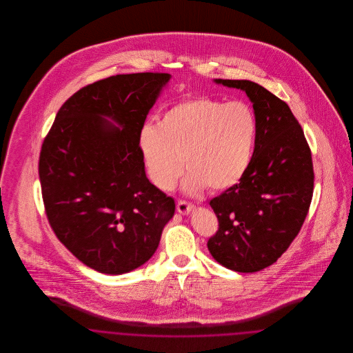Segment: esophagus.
I'll list each match as a JSON object with an SVG mask.
<instances>
[{"mask_svg":"<svg viewBox=\"0 0 353 353\" xmlns=\"http://www.w3.org/2000/svg\"><path fill=\"white\" fill-rule=\"evenodd\" d=\"M193 210V205L184 200H179L177 201V212L181 214H189Z\"/></svg>","mask_w":353,"mask_h":353,"instance_id":"esophagus-1","label":"esophagus"}]
</instances>
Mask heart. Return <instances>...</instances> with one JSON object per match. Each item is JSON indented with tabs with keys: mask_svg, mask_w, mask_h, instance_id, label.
Masks as SVG:
<instances>
[{
	"mask_svg": "<svg viewBox=\"0 0 353 353\" xmlns=\"http://www.w3.org/2000/svg\"><path fill=\"white\" fill-rule=\"evenodd\" d=\"M259 121L246 101L194 97L172 104L157 125L139 134V150L153 184L170 190L185 167L189 192H219L241 183L250 169Z\"/></svg>",
	"mask_w": 353,
	"mask_h": 353,
	"instance_id": "obj_1",
	"label": "heart"
}]
</instances>
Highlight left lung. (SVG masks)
<instances>
[{
  "label": "left lung",
  "mask_w": 353,
  "mask_h": 353,
  "mask_svg": "<svg viewBox=\"0 0 353 353\" xmlns=\"http://www.w3.org/2000/svg\"><path fill=\"white\" fill-rule=\"evenodd\" d=\"M216 82L248 94L259 132L246 176L210 200L219 230L208 249L228 269L255 272L275 263L302 229L314 193L312 156L285 101L250 81Z\"/></svg>",
  "instance_id": "8db88e82"
}]
</instances>
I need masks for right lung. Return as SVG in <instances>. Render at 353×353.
I'll return each mask as SVG.
<instances>
[{"label":"right lung","instance_id":"right-lung-1","mask_svg":"<svg viewBox=\"0 0 353 353\" xmlns=\"http://www.w3.org/2000/svg\"><path fill=\"white\" fill-rule=\"evenodd\" d=\"M169 78L137 72L87 84L62 104L42 143L38 173L51 229L103 274L145 263L174 214V200L150 183L139 150V134Z\"/></svg>","mask_w":353,"mask_h":353}]
</instances>
